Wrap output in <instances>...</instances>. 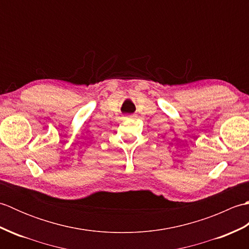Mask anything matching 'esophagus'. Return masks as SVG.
Here are the masks:
<instances>
[{
	"label": "esophagus",
	"mask_w": 249,
	"mask_h": 249,
	"mask_svg": "<svg viewBox=\"0 0 249 249\" xmlns=\"http://www.w3.org/2000/svg\"><path fill=\"white\" fill-rule=\"evenodd\" d=\"M128 116V118H130V119H134V118H136V114H129V115H127Z\"/></svg>",
	"instance_id": "1"
}]
</instances>
